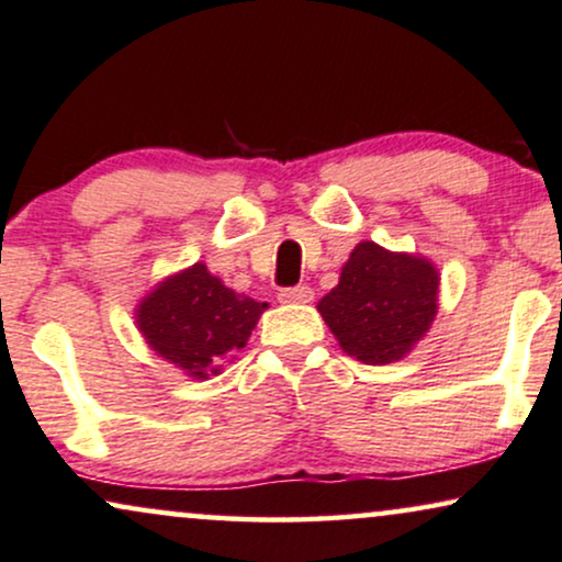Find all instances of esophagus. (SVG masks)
Instances as JSON below:
<instances>
[{"label":"esophagus","mask_w":562,"mask_h":562,"mask_svg":"<svg viewBox=\"0 0 562 562\" xmlns=\"http://www.w3.org/2000/svg\"><path fill=\"white\" fill-rule=\"evenodd\" d=\"M311 297H314V290H311L308 285H295V288L280 290L282 303H308Z\"/></svg>","instance_id":"34e87169"}]
</instances>
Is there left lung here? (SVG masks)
Instances as JSON below:
<instances>
[{
    "instance_id": "8db88e82",
    "label": "left lung",
    "mask_w": 562,
    "mask_h": 562,
    "mask_svg": "<svg viewBox=\"0 0 562 562\" xmlns=\"http://www.w3.org/2000/svg\"><path fill=\"white\" fill-rule=\"evenodd\" d=\"M436 301L438 272L430 261L363 240L318 311L347 355L383 366L404 358L430 329Z\"/></svg>"
}]
</instances>
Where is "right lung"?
<instances>
[{"label":"right lung","mask_w":562,"mask_h":562,"mask_svg":"<svg viewBox=\"0 0 562 562\" xmlns=\"http://www.w3.org/2000/svg\"><path fill=\"white\" fill-rule=\"evenodd\" d=\"M267 303L225 288L204 265L168 277L139 303L137 324L160 358L207 379L246 345Z\"/></svg>","instance_id":"1"}]
</instances>
